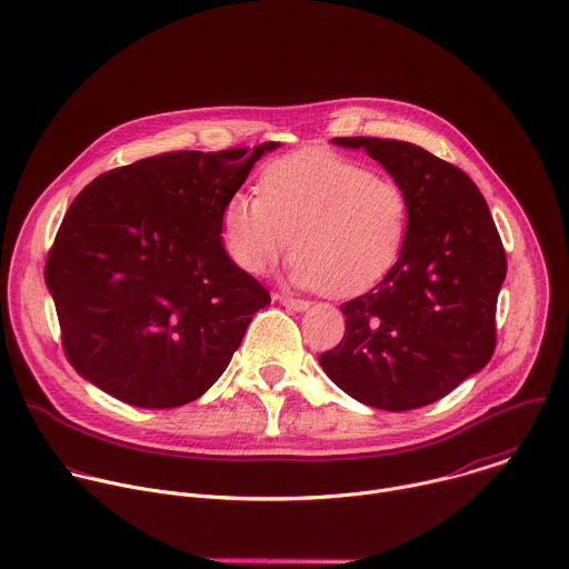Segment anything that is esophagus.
<instances>
[{
  "instance_id": "obj_1",
  "label": "esophagus",
  "mask_w": 569,
  "mask_h": 569,
  "mask_svg": "<svg viewBox=\"0 0 569 569\" xmlns=\"http://www.w3.org/2000/svg\"><path fill=\"white\" fill-rule=\"evenodd\" d=\"M277 299L283 303V306H288V308H292V310H306L308 306H310V301H306V299H299V297H288V295H277Z\"/></svg>"
}]
</instances>
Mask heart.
I'll list each match as a JSON object with an SVG mask.
<instances>
[{"label": "heart", "mask_w": 569, "mask_h": 569, "mask_svg": "<svg viewBox=\"0 0 569 569\" xmlns=\"http://www.w3.org/2000/svg\"><path fill=\"white\" fill-rule=\"evenodd\" d=\"M410 196L389 173L329 150H301L263 171L261 193L233 191L220 211L227 254L252 274L292 248V279L329 295L376 283L400 257Z\"/></svg>", "instance_id": "heart-1"}]
</instances>
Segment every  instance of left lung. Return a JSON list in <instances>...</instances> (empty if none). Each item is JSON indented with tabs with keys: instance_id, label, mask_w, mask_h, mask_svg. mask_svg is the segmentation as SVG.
Here are the masks:
<instances>
[{
	"instance_id": "left-lung-1",
	"label": "left lung",
	"mask_w": 569,
	"mask_h": 569,
	"mask_svg": "<svg viewBox=\"0 0 569 569\" xmlns=\"http://www.w3.org/2000/svg\"><path fill=\"white\" fill-rule=\"evenodd\" d=\"M365 148L410 196V229L393 268L345 301V338L321 369L356 400L405 412L450 393L496 351L507 254L477 184L426 148L336 137Z\"/></svg>"
}]
</instances>
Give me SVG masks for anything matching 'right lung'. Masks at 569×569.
Returning <instances> with one entry per match:
<instances>
[{"label":"right lung","instance_id":"1","mask_svg":"<svg viewBox=\"0 0 569 569\" xmlns=\"http://www.w3.org/2000/svg\"><path fill=\"white\" fill-rule=\"evenodd\" d=\"M279 141L161 152L92 180L47 257L62 351L110 396L180 408L227 369L268 288L224 252L220 211Z\"/></svg>","mask_w":569,"mask_h":569}]
</instances>
